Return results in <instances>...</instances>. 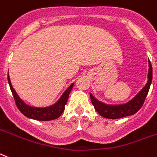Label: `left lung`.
<instances>
[{"mask_svg": "<svg viewBox=\"0 0 157 157\" xmlns=\"http://www.w3.org/2000/svg\"><path fill=\"white\" fill-rule=\"evenodd\" d=\"M152 81V67L148 59V73H147V81L143 88L133 97L131 100L124 104L112 105L106 104L95 98L92 94L90 93V97L95 109L100 116L109 119H117L130 116L137 113L142 107L147 95L148 93L149 88Z\"/></svg>", "mask_w": 157, "mask_h": 157, "instance_id": "1", "label": "left lung"}]
</instances>
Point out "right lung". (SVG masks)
Returning <instances> with one entry per match:
<instances>
[{"instance_id": "obj_1", "label": "right lung", "mask_w": 157, "mask_h": 157, "mask_svg": "<svg viewBox=\"0 0 157 157\" xmlns=\"http://www.w3.org/2000/svg\"><path fill=\"white\" fill-rule=\"evenodd\" d=\"M8 82L11 91H12V94H13V98H14L16 105L20 112L24 116L27 117L28 118L37 120V121H50V120L58 118L65 110V105L67 103L70 93H71L74 84H75L74 82L71 83L68 86V88L64 91L61 97L57 100V102H55L53 105L46 106V107H34V106L27 105L17 95L12 86L10 78L9 76V72Z\"/></svg>"}]
</instances>
